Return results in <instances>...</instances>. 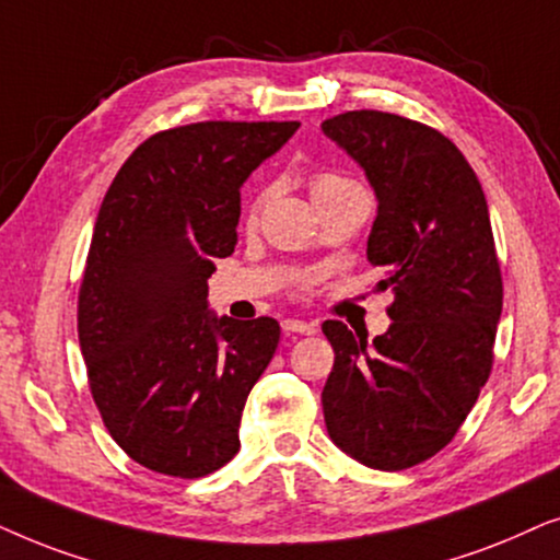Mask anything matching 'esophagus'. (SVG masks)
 Returning <instances> with one entry per match:
<instances>
[{"instance_id":"1","label":"esophagus","mask_w":560,"mask_h":560,"mask_svg":"<svg viewBox=\"0 0 560 560\" xmlns=\"http://www.w3.org/2000/svg\"><path fill=\"white\" fill-rule=\"evenodd\" d=\"M281 327H284L287 335H315L317 332V323H312V319H284L281 323Z\"/></svg>"}]
</instances>
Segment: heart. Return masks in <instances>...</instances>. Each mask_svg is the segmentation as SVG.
<instances>
[{
  "instance_id": "heart-1",
  "label": "heart",
  "mask_w": 560,
  "mask_h": 560,
  "mask_svg": "<svg viewBox=\"0 0 560 560\" xmlns=\"http://www.w3.org/2000/svg\"><path fill=\"white\" fill-rule=\"evenodd\" d=\"M348 186H355V182H350L348 176L332 174V171H323V174H315L310 178V191H312V199H315V202H319L323 197H330V194H335V191L348 189ZM264 199H266V194H258V197L253 199L250 214H256L260 210Z\"/></svg>"
}]
</instances>
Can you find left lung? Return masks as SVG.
Listing matches in <instances>:
<instances>
[{"label":"left lung","mask_w":560,"mask_h":560,"mask_svg":"<svg viewBox=\"0 0 560 560\" xmlns=\"http://www.w3.org/2000/svg\"><path fill=\"white\" fill-rule=\"evenodd\" d=\"M323 132L374 186L366 256L394 292L389 330L374 340L323 325L335 350L325 424L358 464L401 471L453 441L494 361L502 271L487 197L464 153L415 119L358 109Z\"/></svg>","instance_id":"1"}]
</instances>
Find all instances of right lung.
I'll list each match as a JSON object with an SVG mask.
<instances>
[{
  "label": "right lung",
  "mask_w": 560,
  "mask_h": 560,
  "mask_svg": "<svg viewBox=\"0 0 560 560\" xmlns=\"http://www.w3.org/2000/svg\"><path fill=\"white\" fill-rule=\"evenodd\" d=\"M300 122H194L140 143L109 184L79 289V346L104 428L140 466L199 479L241 448L245 399L279 346L271 317H218L241 186Z\"/></svg>",
  "instance_id": "add662e5"
}]
</instances>
